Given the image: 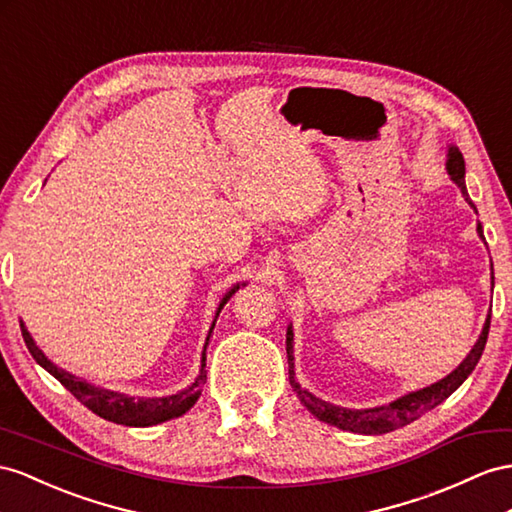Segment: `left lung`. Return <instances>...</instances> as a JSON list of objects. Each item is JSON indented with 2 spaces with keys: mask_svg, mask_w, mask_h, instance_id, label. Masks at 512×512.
Returning <instances> with one entry per match:
<instances>
[{
  "mask_svg": "<svg viewBox=\"0 0 512 512\" xmlns=\"http://www.w3.org/2000/svg\"><path fill=\"white\" fill-rule=\"evenodd\" d=\"M445 166H448V173H450L452 181L458 188H461L465 201L476 209V205L471 203L467 188H465L463 153L456 147H450L448 164ZM478 235L484 240L480 222H478ZM491 270H493V264H491ZM489 326H491V313L487 316V322H484V329L478 337V342L474 344L469 355L463 359V363L458 365L452 374L441 378V381L435 385L424 387L419 391H411V393H406V396L393 400L385 406H374V409H344V406H335L331 402H324V400L313 396V393H309L307 389L300 387L296 381V372H294V333H292V326H287L285 346H287V363H290V385L296 391L300 402L307 406V411L311 415H316L320 422L337 426L342 430L359 432V435H385V432H391V430L415 422L417 417H422L430 409H435L437 404H441L445 398H450L452 393L465 383V378L474 372V368L482 357L484 344H487V337H489Z\"/></svg>",
  "mask_w": 512,
  "mask_h": 512,
  "instance_id": "obj_1",
  "label": "left lung"
}]
</instances>
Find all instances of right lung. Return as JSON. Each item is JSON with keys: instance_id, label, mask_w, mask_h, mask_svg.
Returning a JSON list of instances; mask_svg holds the SVG:
<instances>
[{"instance_id": "add662e5", "label": "right lung", "mask_w": 512, "mask_h": 512, "mask_svg": "<svg viewBox=\"0 0 512 512\" xmlns=\"http://www.w3.org/2000/svg\"><path fill=\"white\" fill-rule=\"evenodd\" d=\"M238 290H240V283L233 285L231 290L225 294V298L220 300L218 311H216V318H218V313L222 311V307L227 305V300ZM216 318L212 322V329H209V333H207L205 348L209 344V335H212V331H214ZM21 335H23L25 346H28V350H30V355L36 359V363L41 365V368H45L51 376L58 378V381L64 387H67L73 393V396L80 400L84 406H88V409L93 411L95 415L108 419V422H114V424H123V426H155V424L168 422V419H173V417H179V415H183V413L192 409L194 402L199 400L201 391H203V385L207 381V370H205V359L207 357H205V348H203L201 370H199V376H196V381L190 387L173 393V396H164V398H131V396H127V393L110 391V389H103V387H97V385H90L88 381H84V378H77V376H73L69 372L60 370L58 365L51 363L43 355V350L34 344V339L28 333V329H25L23 322H21Z\"/></svg>"}]
</instances>
